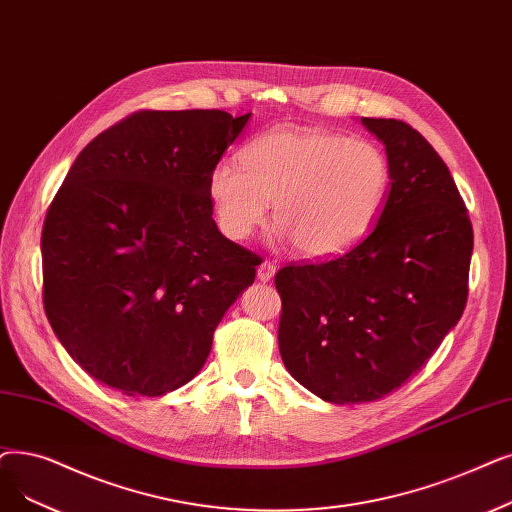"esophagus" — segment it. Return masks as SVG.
Listing matches in <instances>:
<instances>
[{"instance_id": "esophagus-1", "label": "esophagus", "mask_w": 512, "mask_h": 512, "mask_svg": "<svg viewBox=\"0 0 512 512\" xmlns=\"http://www.w3.org/2000/svg\"><path fill=\"white\" fill-rule=\"evenodd\" d=\"M274 274H276V265H274V263H270V261H261V263H259L257 278H259L261 282H270V280L274 278Z\"/></svg>"}]
</instances>
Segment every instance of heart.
Wrapping results in <instances>:
<instances>
[{
  "mask_svg": "<svg viewBox=\"0 0 512 512\" xmlns=\"http://www.w3.org/2000/svg\"><path fill=\"white\" fill-rule=\"evenodd\" d=\"M391 165L381 146L326 129L282 125L251 140L240 159L209 173L217 224L249 238L270 217L301 255L330 259L360 244L381 217Z\"/></svg>",
  "mask_w": 512,
  "mask_h": 512,
  "instance_id": "obj_1",
  "label": "heart"
}]
</instances>
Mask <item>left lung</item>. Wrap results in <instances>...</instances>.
<instances>
[{"mask_svg": "<svg viewBox=\"0 0 512 512\" xmlns=\"http://www.w3.org/2000/svg\"><path fill=\"white\" fill-rule=\"evenodd\" d=\"M362 125L391 165L381 217L341 257L276 274L282 362L339 406L385 397L431 358L462 316L473 255L469 213L435 148L404 121Z\"/></svg>", "mask_w": 512, "mask_h": 512, "instance_id": "left-lung-1", "label": "left lung"}]
</instances>
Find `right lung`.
Here are the masks:
<instances>
[{"label": "right lung", "instance_id": "1", "mask_svg": "<svg viewBox=\"0 0 512 512\" xmlns=\"http://www.w3.org/2000/svg\"><path fill=\"white\" fill-rule=\"evenodd\" d=\"M251 113L142 110L87 144L41 234L43 307L102 385L159 397L192 381L213 332L255 280L217 230L209 173Z\"/></svg>", "mask_w": 512, "mask_h": 512}]
</instances>
